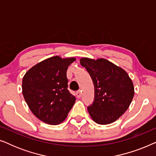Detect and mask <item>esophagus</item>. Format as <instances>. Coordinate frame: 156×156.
<instances>
[{
    "label": "esophagus",
    "mask_w": 156,
    "mask_h": 156,
    "mask_svg": "<svg viewBox=\"0 0 156 156\" xmlns=\"http://www.w3.org/2000/svg\"><path fill=\"white\" fill-rule=\"evenodd\" d=\"M76 97H77V98H80L81 97V96H82V93H81L80 90L78 91H76Z\"/></svg>",
    "instance_id": "obj_1"
}]
</instances>
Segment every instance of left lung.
<instances>
[{
  "instance_id": "1",
  "label": "left lung",
  "mask_w": 156,
  "mask_h": 156,
  "mask_svg": "<svg viewBox=\"0 0 156 156\" xmlns=\"http://www.w3.org/2000/svg\"><path fill=\"white\" fill-rule=\"evenodd\" d=\"M94 85V99L87 107L97 123L109 124L122 116L129 107L134 87L129 74L122 68L105 59H80Z\"/></svg>"
}]
</instances>
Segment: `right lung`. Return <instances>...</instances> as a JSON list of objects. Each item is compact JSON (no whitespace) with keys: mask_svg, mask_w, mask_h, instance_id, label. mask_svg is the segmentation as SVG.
<instances>
[{"mask_svg":"<svg viewBox=\"0 0 156 156\" xmlns=\"http://www.w3.org/2000/svg\"><path fill=\"white\" fill-rule=\"evenodd\" d=\"M74 57H52L37 63L23 78V94L33 114L43 122L57 125L65 121L76 101L67 89L68 67Z\"/></svg>","mask_w":156,"mask_h":156,"instance_id":"obj_1","label":"right lung"}]
</instances>
